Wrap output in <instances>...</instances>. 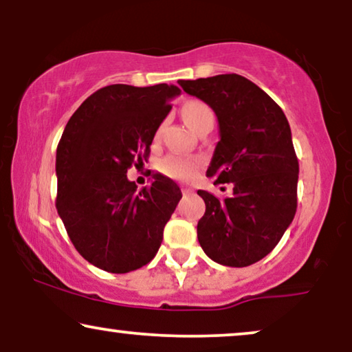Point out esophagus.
<instances>
[{"label": "esophagus", "mask_w": 352, "mask_h": 352, "mask_svg": "<svg viewBox=\"0 0 352 352\" xmlns=\"http://www.w3.org/2000/svg\"><path fill=\"white\" fill-rule=\"evenodd\" d=\"M181 190H182V194H184V195H189V194H192V192H194V189H192V187H189V186H182Z\"/></svg>", "instance_id": "34e87169"}]
</instances>
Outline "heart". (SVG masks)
<instances>
[{
    "label": "heart",
    "mask_w": 352,
    "mask_h": 352,
    "mask_svg": "<svg viewBox=\"0 0 352 352\" xmlns=\"http://www.w3.org/2000/svg\"><path fill=\"white\" fill-rule=\"evenodd\" d=\"M211 113L210 107L200 100H190L187 102L184 107H182V117H184L186 123L189 124L190 128H194V124L199 122L201 117ZM160 170L165 173L166 176L175 177V179H192L199 171V162L194 160V158L187 157H177V155H170L163 158L160 163Z\"/></svg>",
    "instance_id": "b5f03b06"
}]
</instances>
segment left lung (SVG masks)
<instances>
[{"label": "left lung", "mask_w": 352, "mask_h": 352, "mask_svg": "<svg viewBox=\"0 0 352 352\" xmlns=\"http://www.w3.org/2000/svg\"><path fill=\"white\" fill-rule=\"evenodd\" d=\"M177 83L218 117L219 142L206 176L214 184H232L229 197L197 192L206 205L197 224L200 247L223 266H250L272 252L295 218L300 165L290 124L282 109L242 75Z\"/></svg>", "instance_id": "8db88e82"}]
</instances>
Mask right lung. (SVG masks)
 I'll list each match as a JSON object with an SVG mask.
<instances>
[{
    "label": "right lung",
    "instance_id": "right-lung-1",
    "mask_svg": "<svg viewBox=\"0 0 352 352\" xmlns=\"http://www.w3.org/2000/svg\"><path fill=\"white\" fill-rule=\"evenodd\" d=\"M181 94L175 85H110L72 115L56 153L57 213L76 252L93 266L124 274L146 266L163 240L181 189L155 173L138 190L128 168L151 153L158 126Z\"/></svg>",
    "mask_w": 352,
    "mask_h": 352
}]
</instances>
